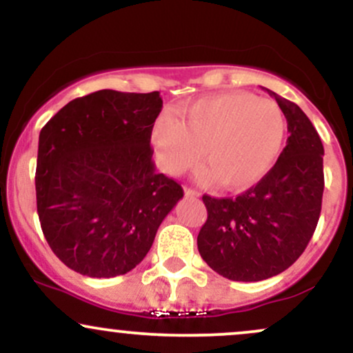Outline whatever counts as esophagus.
<instances>
[{
	"label": "esophagus",
	"instance_id": "1",
	"mask_svg": "<svg viewBox=\"0 0 353 353\" xmlns=\"http://www.w3.org/2000/svg\"><path fill=\"white\" fill-rule=\"evenodd\" d=\"M184 194H185V197H199L201 196V192L199 190H196V189H190V188H188L184 190Z\"/></svg>",
	"mask_w": 353,
	"mask_h": 353
}]
</instances>
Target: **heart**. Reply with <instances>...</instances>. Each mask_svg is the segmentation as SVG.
<instances>
[{"instance_id":"1","label":"heart","mask_w":353,"mask_h":353,"mask_svg":"<svg viewBox=\"0 0 353 353\" xmlns=\"http://www.w3.org/2000/svg\"><path fill=\"white\" fill-rule=\"evenodd\" d=\"M285 137V117L272 99L224 92L181 109L179 121L163 117L152 132L157 161L179 176L204 159L208 177L222 188L247 189L272 169Z\"/></svg>"}]
</instances>
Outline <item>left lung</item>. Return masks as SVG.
<instances>
[{"label":"left lung","mask_w":353,"mask_h":353,"mask_svg":"<svg viewBox=\"0 0 353 353\" xmlns=\"http://www.w3.org/2000/svg\"><path fill=\"white\" fill-rule=\"evenodd\" d=\"M267 92L281 106L290 134L277 163L241 196H202L208 221L197 249L205 264L229 281L259 282L289 269L314 236L322 209L319 132L297 104Z\"/></svg>","instance_id":"obj_1"}]
</instances>
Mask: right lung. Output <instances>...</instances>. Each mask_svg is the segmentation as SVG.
Returning <instances> with one entry per match:
<instances>
[{
	"label": "right lung",
	"mask_w": 353,
	"mask_h": 353,
	"mask_svg": "<svg viewBox=\"0 0 353 353\" xmlns=\"http://www.w3.org/2000/svg\"><path fill=\"white\" fill-rule=\"evenodd\" d=\"M159 92L101 89L72 99L39 132L36 204L64 265L96 279L128 274L184 196L156 172L151 132Z\"/></svg>",
	"instance_id": "obj_1"
}]
</instances>
